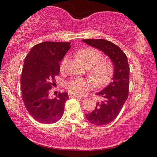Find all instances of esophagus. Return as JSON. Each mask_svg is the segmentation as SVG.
<instances>
[{"instance_id": "34e87169", "label": "esophagus", "mask_w": 157, "mask_h": 157, "mask_svg": "<svg viewBox=\"0 0 157 157\" xmlns=\"http://www.w3.org/2000/svg\"><path fill=\"white\" fill-rule=\"evenodd\" d=\"M68 97H69V98H81L80 96L74 95V94H68Z\"/></svg>"}]
</instances>
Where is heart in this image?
<instances>
[{
	"mask_svg": "<svg viewBox=\"0 0 157 157\" xmlns=\"http://www.w3.org/2000/svg\"><path fill=\"white\" fill-rule=\"evenodd\" d=\"M79 58L86 66L89 67L88 74L94 86L101 87L108 84L112 78L114 68L112 62L102 59V53L94 48H85L77 51ZM68 57H64L61 63V69L66 68ZM90 82L84 78H75L66 83V88L71 94L76 96L82 95L89 89Z\"/></svg>",
	"mask_w": 157,
	"mask_h": 157,
	"instance_id": "heart-1",
	"label": "heart"
}]
</instances>
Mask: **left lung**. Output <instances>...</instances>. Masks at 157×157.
Listing matches in <instances>:
<instances>
[{
    "instance_id": "obj_1",
    "label": "left lung",
    "mask_w": 157,
    "mask_h": 157,
    "mask_svg": "<svg viewBox=\"0 0 157 157\" xmlns=\"http://www.w3.org/2000/svg\"><path fill=\"white\" fill-rule=\"evenodd\" d=\"M86 44L99 49L110 58L114 66L111 82L104 90L96 94L101 98L91 113H86L88 121L96 126H104L113 121L119 115L128 96L129 65L127 57L121 49L109 40L84 39Z\"/></svg>"
}]
</instances>
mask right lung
Listing matches in <instances>:
<instances>
[{
	"label": "right lung",
	"instance_id": "add662e5",
	"mask_svg": "<svg viewBox=\"0 0 157 157\" xmlns=\"http://www.w3.org/2000/svg\"><path fill=\"white\" fill-rule=\"evenodd\" d=\"M71 43L46 41L35 45L25 58L21 78L24 105L33 119L42 124L55 123L63 114L68 96L59 93L55 98L50 90L59 74L61 61Z\"/></svg>",
	"mask_w": 157,
	"mask_h": 157
}]
</instances>
